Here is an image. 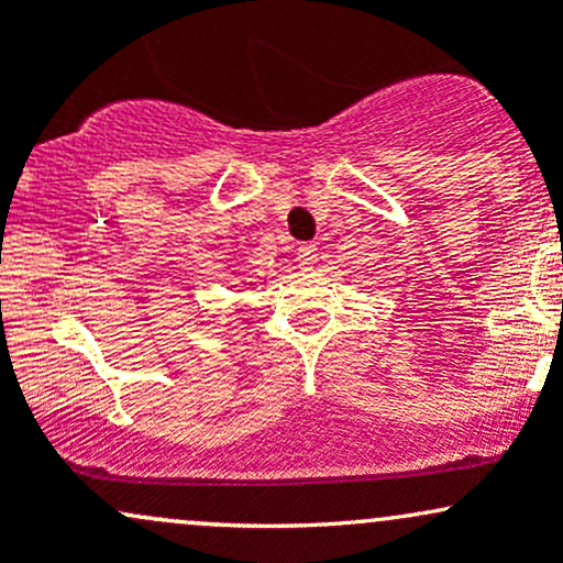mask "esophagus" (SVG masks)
I'll list each match as a JSON object with an SVG mask.
<instances>
[{"label":"esophagus","instance_id":"esophagus-1","mask_svg":"<svg viewBox=\"0 0 563 563\" xmlns=\"http://www.w3.org/2000/svg\"><path fill=\"white\" fill-rule=\"evenodd\" d=\"M296 262H299L301 269H312V264L318 262V249H314L312 243L301 245L299 254H296Z\"/></svg>","mask_w":563,"mask_h":563}]
</instances>
